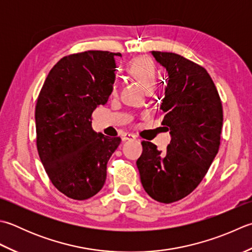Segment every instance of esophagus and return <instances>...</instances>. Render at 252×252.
<instances>
[{"label":"esophagus","instance_id":"obj_1","mask_svg":"<svg viewBox=\"0 0 252 252\" xmlns=\"http://www.w3.org/2000/svg\"><path fill=\"white\" fill-rule=\"evenodd\" d=\"M134 139H135V135L130 134V133H123L122 134V141H130Z\"/></svg>","mask_w":252,"mask_h":252}]
</instances>
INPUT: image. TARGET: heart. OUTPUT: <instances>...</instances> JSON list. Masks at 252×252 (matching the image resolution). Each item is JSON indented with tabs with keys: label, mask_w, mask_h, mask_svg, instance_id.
Wrapping results in <instances>:
<instances>
[{
	"label": "heart",
	"mask_w": 252,
	"mask_h": 252,
	"mask_svg": "<svg viewBox=\"0 0 252 252\" xmlns=\"http://www.w3.org/2000/svg\"><path fill=\"white\" fill-rule=\"evenodd\" d=\"M127 73L139 81L146 90L153 88L156 80L155 65L151 59L136 58L126 67Z\"/></svg>",
	"instance_id": "obj_1"
}]
</instances>
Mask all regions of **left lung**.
I'll return each instance as SVG.
<instances>
[{"label":"left lung","instance_id":"left-lung-1","mask_svg":"<svg viewBox=\"0 0 252 252\" xmlns=\"http://www.w3.org/2000/svg\"><path fill=\"white\" fill-rule=\"evenodd\" d=\"M152 54L168 74L157 106L171 141L164 153L143 141L136 165L146 193L160 203H172L199 186L218 154L223 107L204 67L177 53Z\"/></svg>","mask_w":252,"mask_h":252}]
</instances>
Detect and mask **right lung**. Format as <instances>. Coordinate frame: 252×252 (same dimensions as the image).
<instances>
[{
	"instance_id": "obj_1",
	"label": "right lung",
	"mask_w": 252,
	"mask_h": 252,
	"mask_svg": "<svg viewBox=\"0 0 252 252\" xmlns=\"http://www.w3.org/2000/svg\"><path fill=\"white\" fill-rule=\"evenodd\" d=\"M91 50L62 58L38 96L37 150L56 188L74 200H86L105 185L107 162L120 137L97 133L92 113L106 105L116 80L115 57Z\"/></svg>"
}]
</instances>
